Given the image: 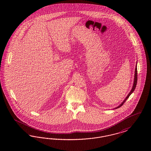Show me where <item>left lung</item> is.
<instances>
[{"label":"left lung","mask_w":151,"mask_h":151,"mask_svg":"<svg viewBox=\"0 0 151 151\" xmlns=\"http://www.w3.org/2000/svg\"><path fill=\"white\" fill-rule=\"evenodd\" d=\"M137 65H136V67H135V76H134V84H133V86H132V89H131V91L129 92V94L127 95V96L126 97V99L124 100V101L122 102V103H121V104L120 105H119L118 106H117L116 108H114V109H117V108H120L121 106H122V105H123V104L125 102V101L127 100V99H128V98L129 97V96L131 94L133 93V92L134 91V90H135V88H136V86H137Z\"/></svg>","instance_id":"obj_1"}]
</instances>
